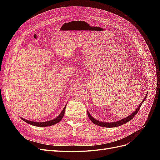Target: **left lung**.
<instances>
[{
    "label": "left lung",
    "instance_id": "obj_1",
    "mask_svg": "<svg viewBox=\"0 0 160 160\" xmlns=\"http://www.w3.org/2000/svg\"><path fill=\"white\" fill-rule=\"evenodd\" d=\"M148 96V93L146 94V95L145 96V98L143 99V100L142 101L141 103L138 106V108L135 109V111H133V113L131 114L130 115H128V117L122 119H121L119 121H118V122H100L99 120H97L96 119H95L94 118L92 117L91 115V114L89 113V111H88V117L89 118V119L93 123H95V125H98V126H101V127H103V128H115V127H118V126H121L122 125H123L125 123H126L127 122H128L129 121H130L131 119H132L134 117L135 115L138 113V112L139 110L140 107H141L142 103H143V101H145L146 100V98Z\"/></svg>",
    "mask_w": 160,
    "mask_h": 160
}]
</instances>
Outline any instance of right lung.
<instances>
[{
    "mask_svg": "<svg viewBox=\"0 0 160 160\" xmlns=\"http://www.w3.org/2000/svg\"><path fill=\"white\" fill-rule=\"evenodd\" d=\"M67 104L65 105V106L64 107V108L62 109V110L61 111V113L57 116V118H55V119H53L52 120L50 121H47V122H32V121H30V120H27L26 119H23L22 118H21L24 122H25L26 123L30 124L31 125H34V126H37V127H47V126H51L52 125H55L57 123H59L60 121L62 119V118H63V115L65 114V108H66Z\"/></svg>",
    "mask_w": 160,
    "mask_h": 160,
    "instance_id": "1",
    "label": "right lung"
}]
</instances>
